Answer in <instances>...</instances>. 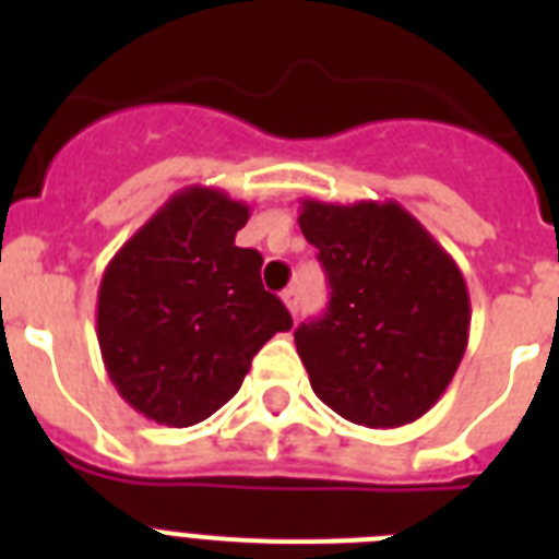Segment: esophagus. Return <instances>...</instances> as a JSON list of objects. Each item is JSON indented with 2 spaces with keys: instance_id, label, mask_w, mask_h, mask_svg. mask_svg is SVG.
Returning a JSON list of instances; mask_svg holds the SVG:
<instances>
[{
  "instance_id": "1",
  "label": "esophagus",
  "mask_w": 559,
  "mask_h": 559,
  "mask_svg": "<svg viewBox=\"0 0 559 559\" xmlns=\"http://www.w3.org/2000/svg\"><path fill=\"white\" fill-rule=\"evenodd\" d=\"M283 302H285V308L290 310V316L299 313V290H296V288L283 290Z\"/></svg>"
}]
</instances>
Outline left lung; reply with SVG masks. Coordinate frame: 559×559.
<instances>
[{
	"label": "left lung",
	"mask_w": 559,
	"mask_h": 559,
	"mask_svg": "<svg viewBox=\"0 0 559 559\" xmlns=\"http://www.w3.org/2000/svg\"><path fill=\"white\" fill-rule=\"evenodd\" d=\"M299 229L330 283L324 316L294 333L316 397L355 426L419 419L467 349L471 296L456 260L394 201L305 199Z\"/></svg>",
	"instance_id": "left-lung-1"
}]
</instances>
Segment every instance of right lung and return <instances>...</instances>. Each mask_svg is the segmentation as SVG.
<instances>
[{"mask_svg":"<svg viewBox=\"0 0 559 559\" xmlns=\"http://www.w3.org/2000/svg\"><path fill=\"white\" fill-rule=\"evenodd\" d=\"M249 204L212 187L176 192L111 257L97 294L103 364L128 406L170 428L229 403L251 358L290 313L235 246Z\"/></svg>","mask_w":559,"mask_h":559,"instance_id":"1","label":"right lung"}]
</instances>
